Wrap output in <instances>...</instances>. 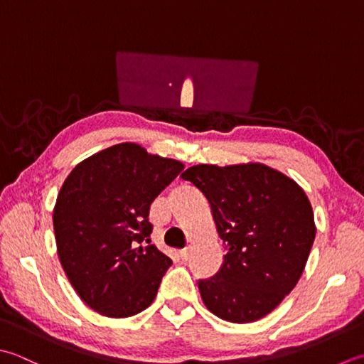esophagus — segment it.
<instances>
[{"label": "esophagus", "instance_id": "obj_1", "mask_svg": "<svg viewBox=\"0 0 364 364\" xmlns=\"http://www.w3.org/2000/svg\"><path fill=\"white\" fill-rule=\"evenodd\" d=\"M179 257L182 259V261H188V257H190V251H188V248H183V250H181V251H179Z\"/></svg>", "mask_w": 364, "mask_h": 364}]
</instances>
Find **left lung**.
<instances>
[{
  "label": "left lung",
  "instance_id": "obj_1",
  "mask_svg": "<svg viewBox=\"0 0 364 364\" xmlns=\"http://www.w3.org/2000/svg\"><path fill=\"white\" fill-rule=\"evenodd\" d=\"M181 177L209 201L226 250L220 270L198 281L207 309L234 323L272 313L299 283L316 237L305 191L261 163L196 165Z\"/></svg>",
  "mask_w": 364,
  "mask_h": 364
}]
</instances>
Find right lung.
<instances>
[{"instance_id":"obj_1","label":"right lung","mask_w":364,"mask_h":364,"mask_svg":"<svg viewBox=\"0 0 364 364\" xmlns=\"http://www.w3.org/2000/svg\"><path fill=\"white\" fill-rule=\"evenodd\" d=\"M183 169L135 143L83 160L64 181L53 210L58 256L86 305L114 318L144 311L173 261L151 245L154 199Z\"/></svg>"}]
</instances>
